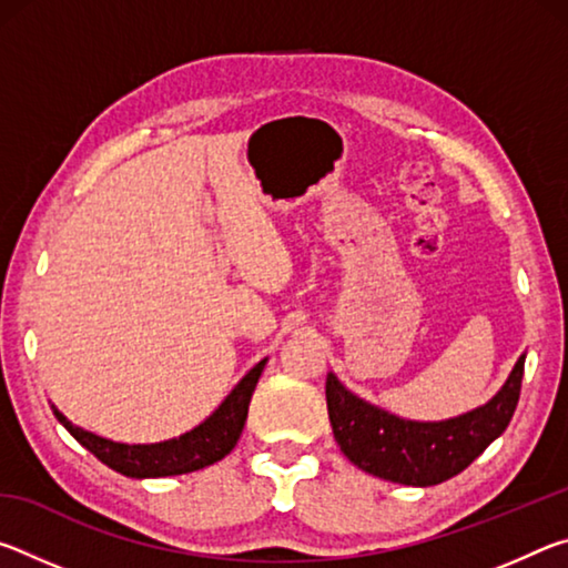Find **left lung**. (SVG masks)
<instances>
[{
	"instance_id": "8db88e82",
	"label": "left lung",
	"mask_w": 568,
	"mask_h": 568,
	"mask_svg": "<svg viewBox=\"0 0 568 568\" xmlns=\"http://www.w3.org/2000/svg\"><path fill=\"white\" fill-rule=\"evenodd\" d=\"M526 355L496 396L466 416L418 423L393 416L353 396L328 373L325 400L333 436L351 464L365 474L406 486H436L456 476L506 430L521 396Z\"/></svg>"
}]
</instances>
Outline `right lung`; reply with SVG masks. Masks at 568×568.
<instances>
[{
	"label": "right lung",
	"mask_w": 568,
	"mask_h": 568,
	"mask_svg": "<svg viewBox=\"0 0 568 568\" xmlns=\"http://www.w3.org/2000/svg\"><path fill=\"white\" fill-rule=\"evenodd\" d=\"M263 368L265 361L257 363L255 368L237 383L233 393L220 403V408L205 423H200L197 428H192L185 436L162 440V444H114V440L100 438L90 434V430L72 426L57 408L54 416L84 448L90 450V454L98 456L104 466H110L122 476L160 478L190 474V470L213 466L215 460L225 458L230 450L235 448L240 434H243L250 398H253V390L257 386V378H261Z\"/></svg>",
	"instance_id": "1"
}]
</instances>
